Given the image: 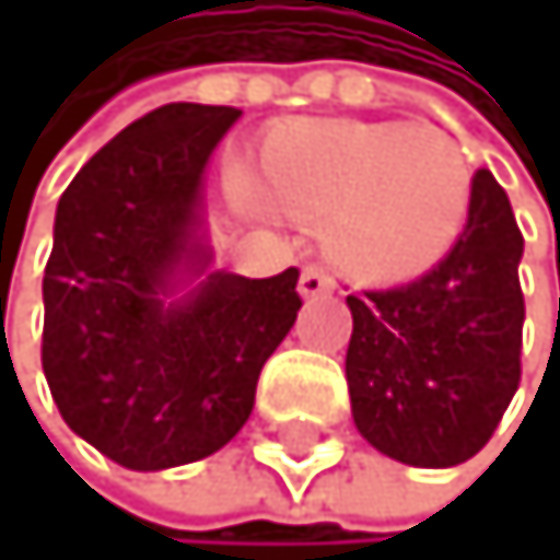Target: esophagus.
<instances>
[{
  "label": "esophagus",
  "instance_id": "obj_1",
  "mask_svg": "<svg viewBox=\"0 0 560 560\" xmlns=\"http://www.w3.org/2000/svg\"><path fill=\"white\" fill-rule=\"evenodd\" d=\"M298 291H301V298H318V294L332 291V277L323 266H304L301 280H298Z\"/></svg>",
  "mask_w": 560,
  "mask_h": 560
}]
</instances>
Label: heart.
Returning a JSON list of instances; mask_svg holds the SVG:
<instances>
[{"mask_svg": "<svg viewBox=\"0 0 560 560\" xmlns=\"http://www.w3.org/2000/svg\"><path fill=\"white\" fill-rule=\"evenodd\" d=\"M262 192L294 220L323 224V245L347 277L396 283L456 248L474 171L439 126L301 121L266 143Z\"/></svg>", "mask_w": 560, "mask_h": 560, "instance_id": "1", "label": "heart"}]
</instances>
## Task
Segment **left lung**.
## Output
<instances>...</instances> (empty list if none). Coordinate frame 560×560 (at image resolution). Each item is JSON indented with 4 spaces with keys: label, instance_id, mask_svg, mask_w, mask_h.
<instances>
[{
    "label": "left lung",
    "instance_id": "obj_1",
    "mask_svg": "<svg viewBox=\"0 0 560 560\" xmlns=\"http://www.w3.org/2000/svg\"><path fill=\"white\" fill-rule=\"evenodd\" d=\"M520 259L505 188L477 171L466 228L431 273L347 298L350 410L382 456L442 470L488 445L523 375Z\"/></svg>",
    "mask_w": 560,
    "mask_h": 560
}]
</instances>
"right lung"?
<instances>
[{
    "mask_svg": "<svg viewBox=\"0 0 560 560\" xmlns=\"http://www.w3.org/2000/svg\"><path fill=\"white\" fill-rule=\"evenodd\" d=\"M237 118L224 104L136 118L55 210L40 368L62 421L126 470L224 448L301 308L294 266L266 280L207 273L202 175Z\"/></svg>",
    "mask_w": 560,
    "mask_h": 560,
    "instance_id": "right-lung-1",
    "label": "right lung"
}]
</instances>
